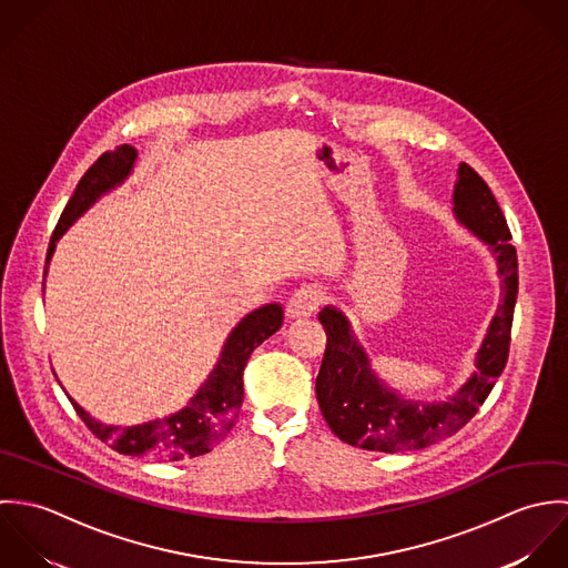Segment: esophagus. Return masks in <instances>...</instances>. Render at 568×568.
Instances as JSON below:
<instances>
[{"instance_id": "esophagus-1", "label": "esophagus", "mask_w": 568, "mask_h": 568, "mask_svg": "<svg viewBox=\"0 0 568 568\" xmlns=\"http://www.w3.org/2000/svg\"><path fill=\"white\" fill-rule=\"evenodd\" d=\"M325 301V292L321 285H303L296 290V294L287 303V316L298 321V318H310L318 312V307Z\"/></svg>"}]
</instances>
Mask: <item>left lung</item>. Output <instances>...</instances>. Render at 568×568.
<instances>
[{
    "label": "left lung",
    "instance_id": "obj_1",
    "mask_svg": "<svg viewBox=\"0 0 568 568\" xmlns=\"http://www.w3.org/2000/svg\"><path fill=\"white\" fill-rule=\"evenodd\" d=\"M453 204L456 222L494 254L503 283V301L474 359L476 371L446 402L406 399L375 375L346 316L327 305L318 314L327 332V348L316 377V397L332 433L348 446L395 454L422 450L453 437L478 413L507 364L518 296V256L509 243L511 232L489 186L465 162L458 164Z\"/></svg>",
    "mask_w": 568,
    "mask_h": 568
}]
</instances>
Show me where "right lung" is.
Wrapping results in <instances>:
<instances>
[{
  "label": "right lung",
  "instance_id": "right-lung-1",
  "mask_svg": "<svg viewBox=\"0 0 568 568\" xmlns=\"http://www.w3.org/2000/svg\"><path fill=\"white\" fill-rule=\"evenodd\" d=\"M138 151L129 144H120L114 151L103 153L81 178L74 195L70 197L61 220L52 232L45 254V274L54 254L57 241L65 234L88 209L97 204L105 193L120 186L133 171ZM283 325V307L278 303L263 305L243 316L227 334L220 359L213 366L209 379L191 397V402L164 417L138 426H114L94 419L70 395V402L85 426L114 450L131 456H151L158 460H180L186 456L211 453L234 424V417L243 402V368L250 353L276 334Z\"/></svg>",
  "mask_w": 568,
  "mask_h": 568
}]
</instances>
